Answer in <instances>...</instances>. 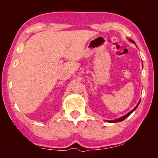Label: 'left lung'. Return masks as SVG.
I'll return each mask as SVG.
<instances>
[{"mask_svg":"<svg viewBox=\"0 0 158 158\" xmlns=\"http://www.w3.org/2000/svg\"><path fill=\"white\" fill-rule=\"evenodd\" d=\"M128 40H129L130 42H132L133 44H135V41H133L132 40H131V39H128ZM139 103H140V100H139V102H138V104L137 105V106H135V108H134L132 111H130L129 113L128 114H127L126 115H125V116H122V117H121V118H117V119H116V120H114V121H106V122H109V123H116V122H121V121H123V120H125V118H126L127 117H128L130 116V115L132 113V112L135 110L136 109H137V107H138V106H139Z\"/></svg>","mask_w":158,"mask_h":158,"instance_id":"8db88e82","label":"left lung"}]
</instances>
